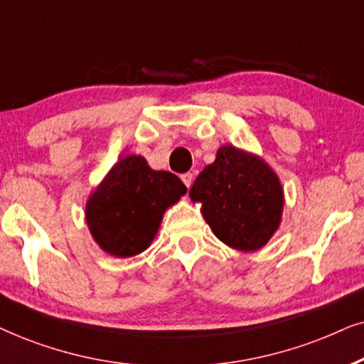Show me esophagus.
I'll return each instance as SVG.
<instances>
[{
    "instance_id": "1",
    "label": "esophagus",
    "mask_w": 364,
    "mask_h": 364,
    "mask_svg": "<svg viewBox=\"0 0 364 364\" xmlns=\"http://www.w3.org/2000/svg\"><path fill=\"white\" fill-rule=\"evenodd\" d=\"M181 179H183V183H185V185H186V188H190L191 183H193V173L181 174Z\"/></svg>"
}]
</instances>
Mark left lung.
Segmentation results:
<instances>
[{
	"instance_id": "left-lung-1",
	"label": "left lung",
	"mask_w": 364,
	"mask_h": 364,
	"mask_svg": "<svg viewBox=\"0 0 364 364\" xmlns=\"http://www.w3.org/2000/svg\"><path fill=\"white\" fill-rule=\"evenodd\" d=\"M211 231L232 250L256 251L278 231L284 193L278 174L259 158L232 144L218 149L190 190Z\"/></svg>"
}]
</instances>
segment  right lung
I'll return each instance as SVG.
<instances>
[{"instance_id": "right-lung-1", "label": "right lung", "mask_w": 364, "mask_h": 364, "mask_svg": "<svg viewBox=\"0 0 364 364\" xmlns=\"http://www.w3.org/2000/svg\"><path fill=\"white\" fill-rule=\"evenodd\" d=\"M186 195L176 174L149 168L139 154L113 164L86 201L91 236L105 253L132 258L153 243L164 211Z\"/></svg>"}]
</instances>
